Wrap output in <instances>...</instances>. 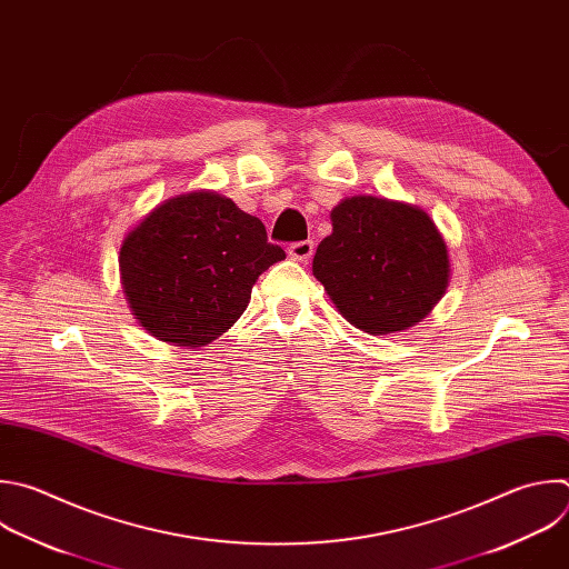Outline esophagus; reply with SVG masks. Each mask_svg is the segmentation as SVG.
Instances as JSON below:
<instances>
[{
    "instance_id": "34e87169",
    "label": "esophagus",
    "mask_w": 569,
    "mask_h": 569,
    "mask_svg": "<svg viewBox=\"0 0 569 569\" xmlns=\"http://www.w3.org/2000/svg\"><path fill=\"white\" fill-rule=\"evenodd\" d=\"M312 252H315V243L312 241H297V243H292L290 248H288V254H290V259L292 261H308L310 257H312Z\"/></svg>"
}]
</instances>
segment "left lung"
I'll return each mask as SVG.
<instances>
[{
  "label": "left lung",
  "instance_id": "8db88e82",
  "mask_svg": "<svg viewBox=\"0 0 569 569\" xmlns=\"http://www.w3.org/2000/svg\"><path fill=\"white\" fill-rule=\"evenodd\" d=\"M332 234L312 259L337 310L368 335L422 321L449 286V252L436 223L416 206L377 197L343 199Z\"/></svg>",
  "mask_w": 569,
  "mask_h": 569
}]
</instances>
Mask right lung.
Listing matches in <instances>:
<instances>
[{
	"instance_id": "1",
	"label": "right lung",
	"mask_w": 569,
	"mask_h": 569,
	"mask_svg": "<svg viewBox=\"0 0 569 569\" xmlns=\"http://www.w3.org/2000/svg\"><path fill=\"white\" fill-rule=\"evenodd\" d=\"M281 259L257 217L199 189L153 208L124 237L118 263L140 326L171 346L201 348L243 315L259 274Z\"/></svg>"
}]
</instances>
